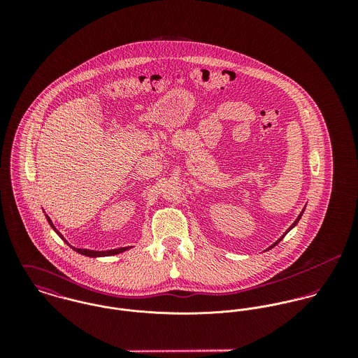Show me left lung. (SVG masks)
Listing matches in <instances>:
<instances>
[{
	"label": "left lung",
	"instance_id": "left-lung-1",
	"mask_svg": "<svg viewBox=\"0 0 358 358\" xmlns=\"http://www.w3.org/2000/svg\"><path fill=\"white\" fill-rule=\"evenodd\" d=\"M302 213H303V210H302ZM302 213H301V215H299V216H298V217H296V220H295V222H294V223H292V226H291V227H289V229H288V230H287V231H285V234H287V233H288V231H289V230H291V229H292V227H295V226H296V224H298V222H299V219H301V217H302ZM285 234H284V236H282V237H281V238H278V241H275V243H274V244H273V245H271V247H268V248H267V250H266V251H268V250H271V248H273V247H275V245H277V244H278V243H280V241H281V240H282V238H284V237H285Z\"/></svg>",
	"mask_w": 358,
	"mask_h": 358
}]
</instances>
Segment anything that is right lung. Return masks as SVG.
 <instances>
[{
    "mask_svg": "<svg viewBox=\"0 0 358 358\" xmlns=\"http://www.w3.org/2000/svg\"><path fill=\"white\" fill-rule=\"evenodd\" d=\"M45 217H47V220H48V223L51 224L52 229L56 231V234L70 247V248H73L76 252H78V254H81V255L90 256V257H101V256H113L117 255V254H121V252H124V251H127V250H129L131 247H124V248H115V250H108V251H92V250H83V248H76V247H71L67 241H66V238L57 231V229L53 226V223H52L51 217L48 216V215H45Z\"/></svg>",
    "mask_w": 358,
    "mask_h": 358,
    "instance_id": "obj_1",
    "label": "right lung"
}]
</instances>
